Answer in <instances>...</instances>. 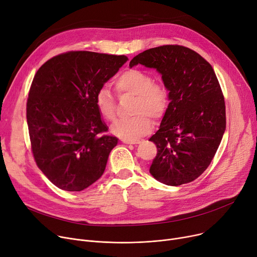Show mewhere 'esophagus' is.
Returning a JSON list of instances; mask_svg holds the SVG:
<instances>
[{"instance_id":"1","label":"esophagus","mask_w":257,"mask_h":257,"mask_svg":"<svg viewBox=\"0 0 257 257\" xmlns=\"http://www.w3.org/2000/svg\"><path fill=\"white\" fill-rule=\"evenodd\" d=\"M121 141L123 143H126V144H138V143H140V140H137V139H121Z\"/></svg>"}]
</instances>
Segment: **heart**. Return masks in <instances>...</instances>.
I'll return each mask as SVG.
<instances>
[{
    "instance_id": "heart-1",
    "label": "heart",
    "mask_w": 257,
    "mask_h": 257,
    "mask_svg": "<svg viewBox=\"0 0 257 257\" xmlns=\"http://www.w3.org/2000/svg\"><path fill=\"white\" fill-rule=\"evenodd\" d=\"M115 90L119 95L136 96L134 117L120 119L112 125L113 134L123 139H134L149 133L153 120L164 116L169 103L168 88L162 82L154 81L148 71L139 68H127L119 73L114 80ZM94 104L97 112L107 121L116 118V101L107 88L99 89Z\"/></svg>"
}]
</instances>
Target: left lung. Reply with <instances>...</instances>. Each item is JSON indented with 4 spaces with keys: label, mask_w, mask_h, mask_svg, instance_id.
<instances>
[{
    "label": "left lung",
    "mask_w": 257,
    "mask_h": 257,
    "mask_svg": "<svg viewBox=\"0 0 257 257\" xmlns=\"http://www.w3.org/2000/svg\"><path fill=\"white\" fill-rule=\"evenodd\" d=\"M137 64L157 68L169 90L168 108L149 139L158 148L149 172L168 186L191 183L214 159L226 127L216 73L198 53L178 44L146 50L130 62Z\"/></svg>",
    "instance_id": "left-lung-1"
}]
</instances>
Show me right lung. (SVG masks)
<instances>
[{
    "mask_svg": "<svg viewBox=\"0 0 257 257\" xmlns=\"http://www.w3.org/2000/svg\"><path fill=\"white\" fill-rule=\"evenodd\" d=\"M126 60L70 51L37 70L27 100L30 141L38 168L59 189L79 192L102 175L118 139L105 135L94 98Z\"/></svg>",
    "mask_w": 257,
    "mask_h": 257,
    "instance_id": "add662e5",
    "label": "right lung"
}]
</instances>
